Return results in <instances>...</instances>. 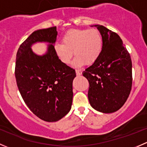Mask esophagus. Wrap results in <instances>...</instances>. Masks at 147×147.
<instances>
[{"instance_id": "1", "label": "esophagus", "mask_w": 147, "mask_h": 147, "mask_svg": "<svg viewBox=\"0 0 147 147\" xmlns=\"http://www.w3.org/2000/svg\"><path fill=\"white\" fill-rule=\"evenodd\" d=\"M75 72H76V74L78 75H82V71L80 70V69H76V70H75Z\"/></svg>"}]
</instances>
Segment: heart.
<instances>
[{
    "instance_id": "obj_1",
    "label": "heart",
    "mask_w": 147,
    "mask_h": 147,
    "mask_svg": "<svg viewBox=\"0 0 147 147\" xmlns=\"http://www.w3.org/2000/svg\"><path fill=\"white\" fill-rule=\"evenodd\" d=\"M63 43H57L55 50L62 62L67 65L73 55V65L80 67L94 64L100 57L103 47L101 34L96 29H73L63 35Z\"/></svg>"
}]
</instances>
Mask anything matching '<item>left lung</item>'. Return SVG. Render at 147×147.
<instances>
[{
    "label": "left lung",
    "instance_id": "left-lung-1",
    "mask_svg": "<svg viewBox=\"0 0 147 147\" xmlns=\"http://www.w3.org/2000/svg\"><path fill=\"white\" fill-rule=\"evenodd\" d=\"M103 40L98 60L82 72L89 81L90 105L103 113L119 110L127 101L132 84V64L127 48L116 32L96 25Z\"/></svg>",
    "mask_w": 147,
    "mask_h": 147
}]
</instances>
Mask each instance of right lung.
<instances>
[{
    "label": "right lung",
    "mask_w": 147,
    "mask_h": 147,
    "mask_svg": "<svg viewBox=\"0 0 147 147\" xmlns=\"http://www.w3.org/2000/svg\"><path fill=\"white\" fill-rule=\"evenodd\" d=\"M56 27L38 30L20 45L16 55V82L31 112L45 121L65 117L72 103V81L75 70L63 63L55 50ZM48 42L45 54L38 56L31 49L36 42Z\"/></svg>",
    "instance_id": "obj_1"
}]
</instances>
